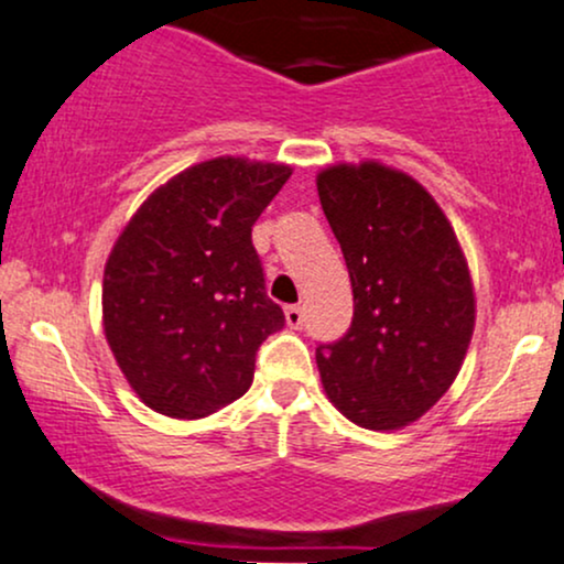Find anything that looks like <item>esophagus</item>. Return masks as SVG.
Here are the masks:
<instances>
[{
    "label": "esophagus",
    "instance_id": "obj_1",
    "mask_svg": "<svg viewBox=\"0 0 564 564\" xmlns=\"http://www.w3.org/2000/svg\"><path fill=\"white\" fill-rule=\"evenodd\" d=\"M284 319H288L290 327H295V330H299V327L303 325V308L301 306H288V308H284Z\"/></svg>",
    "mask_w": 564,
    "mask_h": 564
}]
</instances>
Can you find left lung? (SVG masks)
Returning <instances> with one entry per match:
<instances>
[{
  "label": "left lung",
  "instance_id": "obj_1",
  "mask_svg": "<svg viewBox=\"0 0 564 564\" xmlns=\"http://www.w3.org/2000/svg\"><path fill=\"white\" fill-rule=\"evenodd\" d=\"M351 276V327L316 346L325 394L372 432L419 421L451 389L474 333V288L451 220L410 175L378 162L316 175Z\"/></svg>",
  "mask_w": 564,
  "mask_h": 564
}]
</instances>
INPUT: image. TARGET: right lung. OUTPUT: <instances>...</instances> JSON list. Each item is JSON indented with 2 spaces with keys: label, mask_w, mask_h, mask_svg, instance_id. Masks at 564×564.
<instances>
[{
  "label": "right lung",
  "mask_w": 564,
  "mask_h": 564,
  "mask_svg": "<svg viewBox=\"0 0 564 564\" xmlns=\"http://www.w3.org/2000/svg\"><path fill=\"white\" fill-rule=\"evenodd\" d=\"M293 175L218 156L138 207L104 271V330L135 394L170 419H205L245 394L284 314L265 295L252 226Z\"/></svg>",
  "instance_id": "add662e5"
}]
</instances>
